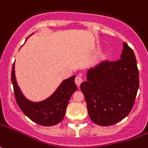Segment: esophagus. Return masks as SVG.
Here are the masks:
<instances>
[{
	"mask_svg": "<svg viewBox=\"0 0 148 148\" xmlns=\"http://www.w3.org/2000/svg\"><path fill=\"white\" fill-rule=\"evenodd\" d=\"M75 84H77L78 86H79L80 84L83 83V81H84V79H83V77L81 76V74H79V75H77L76 76V78H75Z\"/></svg>",
	"mask_w": 148,
	"mask_h": 148,
	"instance_id": "esophagus-1",
	"label": "esophagus"
}]
</instances>
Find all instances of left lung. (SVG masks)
<instances>
[{
    "instance_id": "obj_1",
    "label": "left lung",
    "mask_w": 148,
    "mask_h": 148,
    "mask_svg": "<svg viewBox=\"0 0 148 148\" xmlns=\"http://www.w3.org/2000/svg\"><path fill=\"white\" fill-rule=\"evenodd\" d=\"M120 58L90 69L87 81L80 85L90 119L101 126L118 123L134 105L139 75L134 51L125 42Z\"/></svg>"
}]
</instances>
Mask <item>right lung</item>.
I'll use <instances>...</instances> for the list:
<instances>
[{
  "label": "right lung",
  "instance_id": "right-lung-1",
  "mask_svg": "<svg viewBox=\"0 0 148 148\" xmlns=\"http://www.w3.org/2000/svg\"><path fill=\"white\" fill-rule=\"evenodd\" d=\"M74 79L75 76H72L64 80L47 99L33 102L23 96L18 88L14 74V64L11 71V81L17 104L24 115L42 126L56 125L63 120L70 97L77 90Z\"/></svg>",
  "mask_w": 148,
  "mask_h": 148
}]
</instances>
